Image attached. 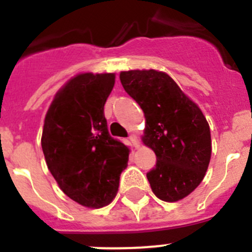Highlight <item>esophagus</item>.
Returning a JSON list of instances; mask_svg holds the SVG:
<instances>
[{"mask_svg": "<svg viewBox=\"0 0 252 252\" xmlns=\"http://www.w3.org/2000/svg\"><path fill=\"white\" fill-rule=\"evenodd\" d=\"M128 140H130V142L132 144L133 148H139V140H137V137L135 136V135H130V136H128Z\"/></svg>", "mask_w": 252, "mask_h": 252, "instance_id": "obj_1", "label": "esophagus"}]
</instances>
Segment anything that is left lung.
I'll return each instance as SVG.
<instances>
[{"instance_id": "left-lung-1", "label": "left lung", "mask_w": 252, "mask_h": 252, "mask_svg": "<svg viewBox=\"0 0 252 252\" xmlns=\"http://www.w3.org/2000/svg\"><path fill=\"white\" fill-rule=\"evenodd\" d=\"M120 81L145 115L142 141L157 155L146 174L154 194L164 202L183 199L201 184L211 160L206 117L166 73L128 70Z\"/></svg>"}]
</instances>
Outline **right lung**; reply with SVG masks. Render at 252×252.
<instances>
[{
	"label": "right lung",
	"mask_w": 252,
	"mask_h": 252,
	"mask_svg": "<svg viewBox=\"0 0 252 252\" xmlns=\"http://www.w3.org/2000/svg\"><path fill=\"white\" fill-rule=\"evenodd\" d=\"M115 74L83 73L55 94L44 122L41 148L46 165L70 199L90 208L111 203L128 148L107 128L103 107Z\"/></svg>",
	"instance_id": "1"
}]
</instances>
